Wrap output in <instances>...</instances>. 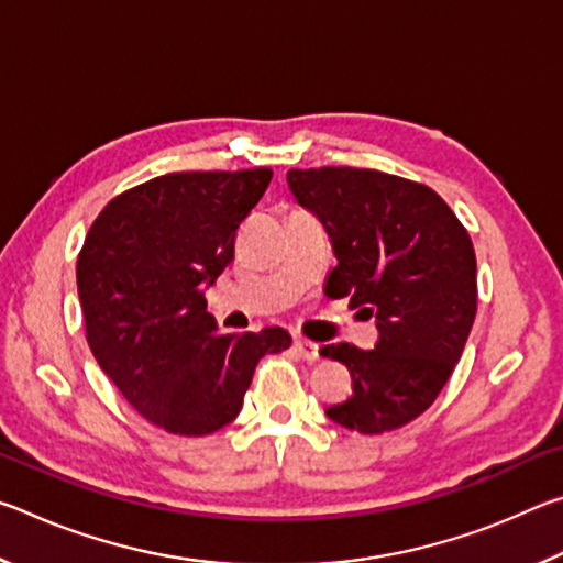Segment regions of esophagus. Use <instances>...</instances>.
Instances as JSON below:
<instances>
[{"instance_id":"34e87169","label":"esophagus","mask_w":563,"mask_h":563,"mask_svg":"<svg viewBox=\"0 0 563 563\" xmlns=\"http://www.w3.org/2000/svg\"><path fill=\"white\" fill-rule=\"evenodd\" d=\"M292 350H295V355L302 357L305 362H316V360L320 357V352H318V345H316V342L302 340V338H295V342H292Z\"/></svg>"}]
</instances>
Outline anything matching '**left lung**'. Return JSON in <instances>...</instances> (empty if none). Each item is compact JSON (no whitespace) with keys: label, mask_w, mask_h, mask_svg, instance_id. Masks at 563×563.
<instances>
[{"label":"left lung","mask_w":563,"mask_h":563,"mask_svg":"<svg viewBox=\"0 0 563 563\" xmlns=\"http://www.w3.org/2000/svg\"><path fill=\"white\" fill-rule=\"evenodd\" d=\"M288 186L332 241L325 292L379 332L375 350H320L352 377V395L325 415L360 434L393 432L434 402L462 357L476 316L472 238L430 186L375 168H292Z\"/></svg>","instance_id":"left-lung-1"}]
</instances>
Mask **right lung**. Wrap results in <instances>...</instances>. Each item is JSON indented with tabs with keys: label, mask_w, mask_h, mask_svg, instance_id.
<instances>
[{
	"label": "right lung",
	"mask_w": 563,
	"mask_h": 563,
	"mask_svg": "<svg viewBox=\"0 0 563 563\" xmlns=\"http://www.w3.org/2000/svg\"><path fill=\"white\" fill-rule=\"evenodd\" d=\"M271 178V168L151 178L111 198L84 241L76 285L93 357L170 434L231 424L258 360L292 342L283 328L221 335L203 298Z\"/></svg>",
	"instance_id": "obj_1"
}]
</instances>
